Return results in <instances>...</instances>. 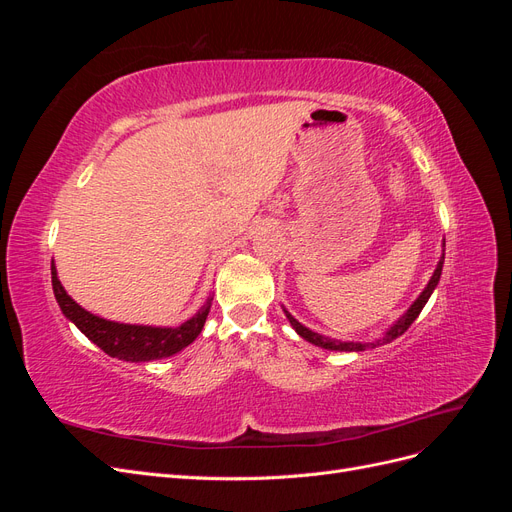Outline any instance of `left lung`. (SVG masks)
Wrapping results in <instances>:
<instances>
[{"label": "left lung", "mask_w": 512, "mask_h": 512, "mask_svg": "<svg viewBox=\"0 0 512 512\" xmlns=\"http://www.w3.org/2000/svg\"><path fill=\"white\" fill-rule=\"evenodd\" d=\"M442 265H444V256H442V260L438 262V267H436V271H433V275H431V280H429V284H427V288L421 292V297H418L416 301H414V305L408 309V312L404 314V318H401L395 327H391V331L386 333L382 339H378V346L380 344H389V342H393L395 337H399V335H404L406 331H408V327L410 324L418 318V314H421V309L425 307V303L429 301V297H431V292L436 290V286H438V282H440V275H442ZM286 312V309H284ZM286 316H288V320H290V324H292V329L297 331L303 339H307V342H312L314 346H320V348H327V350H346V352H359V350H365V348H369V346H376V344H354V342H339V339H329V337H322V335H318V333H314V331H309L307 327H303V324L299 322V320H294L288 312H286Z\"/></svg>", "instance_id": "8db88e82"}]
</instances>
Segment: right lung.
<instances>
[{
    "instance_id": "add662e5",
    "label": "right lung",
    "mask_w": 512,
    "mask_h": 512,
    "mask_svg": "<svg viewBox=\"0 0 512 512\" xmlns=\"http://www.w3.org/2000/svg\"><path fill=\"white\" fill-rule=\"evenodd\" d=\"M51 282H53V292L55 299L61 307V312L70 318L76 327L85 333L100 350H104L108 356L121 361H153V359H164V356L175 354L183 350L185 346H190L198 333L203 331L207 314L211 309L209 299L196 316H192L188 322H183L181 327L175 329H160V327H141V324H119L98 318L94 314L85 312V309L72 301L64 286L57 280V271L55 265L51 262Z\"/></svg>"
}]
</instances>
